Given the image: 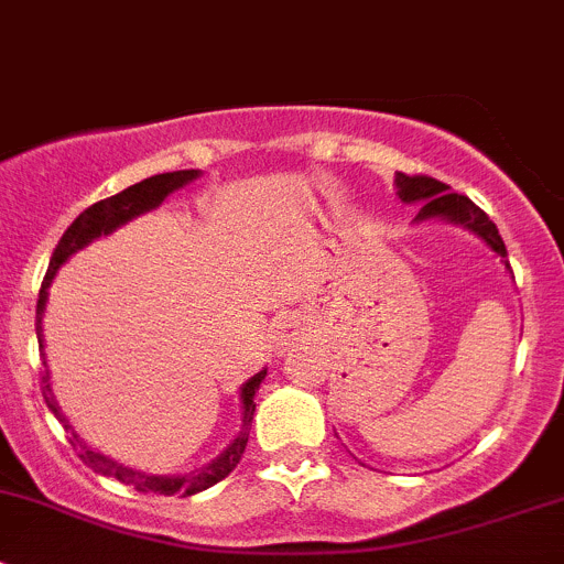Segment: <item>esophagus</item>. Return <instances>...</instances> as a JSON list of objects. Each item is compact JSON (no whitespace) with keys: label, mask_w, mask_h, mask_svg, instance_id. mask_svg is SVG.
<instances>
[{"label":"esophagus","mask_w":564,"mask_h":564,"mask_svg":"<svg viewBox=\"0 0 564 564\" xmlns=\"http://www.w3.org/2000/svg\"><path fill=\"white\" fill-rule=\"evenodd\" d=\"M278 344L281 346H289V344H294V340L300 338V327H297V322H281L278 324Z\"/></svg>","instance_id":"esophagus-1"}]
</instances>
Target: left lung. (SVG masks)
<instances>
[{
	"label": "left lung",
	"mask_w": 564,
	"mask_h": 564,
	"mask_svg": "<svg viewBox=\"0 0 564 564\" xmlns=\"http://www.w3.org/2000/svg\"><path fill=\"white\" fill-rule=\"evenodd\" d=\"M395 187H398V198L406 204H420V213L414 220H451V224L464 226V229L475 231L494 253L502 259V264L508 267V248H505L502 237H499L497 226L488 220V215L477 207L471 198L460 196V193H451V187L445 182L434 180V176L425 174H395Z\"/></svg>",
	"instance_id": "8db88e82"
}]
</instances>
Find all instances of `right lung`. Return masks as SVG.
Here are the masks:
<instances>
[{
    "label": "right lung",
    "mask_w": 564,
    "mask_h": 564,
    "mask_svg": "<svg viewBox=\"0 0 564 564\" xmlns=\"http://www.w3.org/2000/svg\"><path fill=\"white\" fill-rule=\"evenodd\" d=\"M202 174L198 169H185V172H166V174H155L150 176V180H141L135 182V185L124 187L122 193H117V196L111 198H104V202L93 204V207L84 209L82 215H78L76 220H73L70 226H67V231L62 235L59 246L54 248V256H51L48 261V272H45L43 278V286H40V300H37V314H35V333H37V344H40V351H43V311H45V300H48V286L51 281H54L56 270H59L62 264H65L67 259H70L73 253H78L82 248H87L89 242L98 240V237H106L111 235V231H117L119 226H124L128 220L139 218V215L150 213V209L161 207L163 198L169 196V193L180 191L182 185H187V182H193L196 176ZM45 366V362H43ZM267 377V368L264 371H259L256 377H250L246 384H242L240 390V398H242V431L240 436H237L235 442H231L229 447H226L224 453H220L218 458L209 460L207 466H202V469L191 471V475H174V477H163V475H147V471H135L130 469V466H122L117 464V460L100 456L98 451H93V447H87V442L78 440V434L73 431V425L67 423L65 414H62L59 403H56L54 392H51V384H48V371L43 373V398H45V406L51 409V412L56 414V420H59L62 425H65L67 436H70V445L78 451V458L84 460V464L93 466L95 471H100V475H108V477H117L119 482H124V486H133L135 491H144V494H163V497H172V494H182V497H191V494H198L204 491V488L215 486V482L224 480L226 475H229L231 469H235L237 464H240L242 453H246V445H248V434H250V420H253V412H256V390H259L261 379Z\"/></svg>",
    "instance_id": "add662e5"
}]
</instances>
